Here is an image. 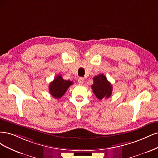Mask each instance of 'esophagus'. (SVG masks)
I'll list each match as a JSON object with an SVG mask.
<instances>
[{
	"instance_id": "esophagus-1",
	"label": "esophagus",
	"mask_w": 158,
	"mask_h": 158,
	"mask_svg": "<svg viewBox=\"0 0 158 158\" xmlns=\"http://www.w3.org/2000/svg\"><path fill=\"white\" fill-rule=\"evenodd\" d=\"M84 82V78L83 77H79L78 79V83L79 85H82Z\"/></svg>"
}]
</instances>
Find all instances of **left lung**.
I'll return each mask as SVG.
<instances>
[{
    "label": "left lung",
    "instance_id": "8db88e82",
    "mask_svg": "<svg viewBox=\"0 0 158 158\" xmlns=\"http://www.w3.org/2000/svg\"><path fill=\"white\" fill-rule=\"evenodd\" d=\"M94 83L91 88L95 96L99 100L108 98L112 93V85L104 74L96 75L93 78Z\"/></svg>",
    "mask_w": 158,
    "mask_h": 158
}]
</instances>
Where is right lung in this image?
Here are the masks:
<instances>
[{
	"label": "right lung",
	"mask_w": 158,
	"mask_h": 158,
	"mask_svg": "<svg viewBox=\"0 0 158 158\" xmlns=\"http://www.w3.org/2000/svg\"><path fill=\"white\" fill-rule=\"evenodd\" d=\"M72 85H73L72 81L64 80L62 76L58 75L49 85L50 94L55 98H60Z\"/></svg>",
	"instance_id": "right-lung-1"
}]
</instances>
